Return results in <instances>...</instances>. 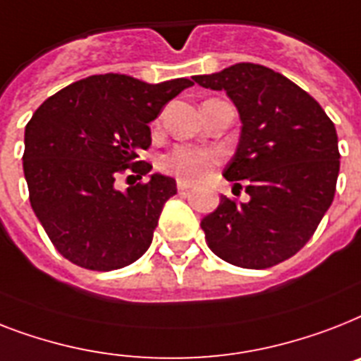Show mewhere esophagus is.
I'll use <instances>...</instances> for the list:
<instances>
[{
  "mask_svg": "<svg viewBox=\"0 0 361 361\" xmlns=\"http://www.w3.org/2000/svg\"><path fill=\"white\" fill-rule=\"evenodd\" d=\"M190 189V183L189 181H178V190H180V192H187V190Z\"/></svg>",
  "mask_w": 361,
  "mask_h": 361,
  "instance_id": "esophagus-1",
  "label": "esophagus"
}]
</instances>
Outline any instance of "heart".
I'll list each match as a JSON object with an SVG mask.
<instances>
[{
    "label": "heart",
    "instance_id": "b5f03b06",
    "mask_svg": "<svg viewBox=\"0 0 361 361\" xmlns=\"http://www.w3.org/2000/svg\"><path fill=\"white\" fill-rule=\"evenodd\" d=\"M219 163H221V155L215 150L192 145H178L161 157V171L181 181L195 183L207 178Z\"/></svg>",
    "mask_w": 361,
    "mask_h": 361
}]
</instances>
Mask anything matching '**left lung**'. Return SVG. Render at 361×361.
<instances>
[{
    "mask_svg": "<svg viewBox=\"0 0 361 361\" xmlns=\"http://www.w3.org/2000/svg\"><path fill=\"white\" fill-rule=\"evenodd\" d=\"M200 87L224 90L243 122L224 178L248 204L222 196L200 222L213 254L243 269H269L295 256L315 233L336 195L338 133L323 107L286 75L239 63Z\"/></svg>",
    "mask_w": 361,
    "mask_h": 361,
    "instance_id": "1",
    "label": "left lung"
}]
</instances>
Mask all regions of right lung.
I'll list each match as a JSON object with an SVG mask.
<instances>
[{
  "instance_id": "obj_1",
  "label": "right lung",
  "mask_w": 361,
  "mask_h": 361,
  "mask_svg": "<svg viewBox=\"0 0 361 361\" xmlns=\"http://www.w3.org/2000/svg\"><path fill=\"white\" fill-rule=\"evenodd\" d=\"M190 85L185 78L148 85L122 74L90 75L35 111L22 157L29 202L68 262L114 271L148 250L176 181L154 174L126 192L114 181L126 172L142 178L152 171L139 161L152 145L148 124Z\"/></svg>"
}]
</instances>
